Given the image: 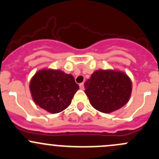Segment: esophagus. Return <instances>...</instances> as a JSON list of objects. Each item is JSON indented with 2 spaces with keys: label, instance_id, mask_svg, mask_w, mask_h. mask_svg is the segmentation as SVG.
I'll return each mask as SVG.
<instances>
[{
  "label": "esophagus",
  "instance_id": "34e87169",
  "mask_svg": "<svg viewBox=\"0 0 159 159\" xmlns=\"http://www.w3.org/2000/svg\"><path fill=\"white\" fill-rule=\"evenodd\" d=\"M80 89H84V83H80Z\"/></svg>",
  "mask_w": 159,
  "mask_h": 159
}]
</instances>
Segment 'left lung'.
<instances>
[{
  "mask_svg": "<svg viewBox=\"0 0 159 159\" xmlns=\"http://www.w3.org/2000/svg\"><path fill=\"white\" fill-rule=\"evenodd\" d=\"M84 87L93 107L101 112L109 113L128 102L132 82L123 72L99 70L91 75Z\"/></svg>",
  "mask_w": 159,
  "mask_h": 159,
  "instance_id": "1",
  "label": "left lung"
}]
</instances>
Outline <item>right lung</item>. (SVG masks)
<instances>
[{
    "label": "right lung",
    "mask_w": 159,
    "mask_h": 159,
    "mask_svg": "<svg viewBox=\"0 0 159 159\" xmlns=\"http://www.w3.org/2000/svg\"><path fill=\"white\" fill-rule=\"evenodd\" d=\"M80 89L74 77L59 70H41L30 83L33 99L50 113H58L68 107Z\"/></svg>",
    "instance_id": "add662e5"
}]
</instances>
